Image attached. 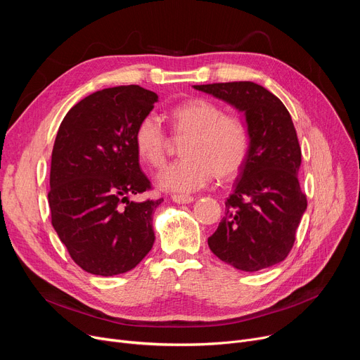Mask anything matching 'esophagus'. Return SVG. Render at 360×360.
I'll return each mask as SVG.
<instances>
[{"label":"esophagus","mask_w":360,"mask_h":360,"mask_svg":"<svg viewBox=\"0 0 360 360\" xmlns=\"http://www.w3.org/2000/svg\"><path fill=\"white\" fill-rule=\"evenodd\" d=\"M172 200L176 202V204H190L194 201V198L191 195H179V194H175L172 195Z\"/></svg>","instance_id":"obj_1"}]
</instances>
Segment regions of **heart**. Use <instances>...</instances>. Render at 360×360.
<instances>
[{
  "label": "heart",
  "instance_id": "b5f03b06",
  "mask_svg": "<svg viewBox=\"0 0 360 360\" xmlns=\"http://www.w3.org/2000/svg\"><path fill=\"white\" fill-rule=\"evenodd\" d=\"M174 134L184 139L182 159L166 166L156 176L160 190L193 193L209 184L214 175H235L250 155L251 134L238 115L202 98L188 99L167 112ZM134 146L139 158L151 167H160L167 156L169 140L160 120L148 113L137 125Z\"/></svg>",
  "mask_w": 360,
  "mask_h": 360
}]
</instances>
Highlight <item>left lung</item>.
<instances>
[{
	"label": "left lung",
	"instance_id": "left-lung-1",
	"mask_svg": "<svg viewBox=\"0 0 360 360\" xmlns=\"http://www.w3.org/2000/svg\"><path fill=\"white\" fill-rule=\"evenodd\" d=\"M194 89L242 112L251 134L248 159L209 247L238 270L269 269L289 255L308 204L297 179L302 153L290 113L271 91L252 82Z\"/></svg>",
	"mask_w": 360,
	"mask_h": 360
}]
</instances>
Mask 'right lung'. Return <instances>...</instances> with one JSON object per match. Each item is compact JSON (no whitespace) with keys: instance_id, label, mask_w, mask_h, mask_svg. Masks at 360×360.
Returning <instances> with one entry per match:
<instances>
[{"instance_id":"1","label":"right lung","mask_w":360,"mask_h":360,"mask_svg":"<svg viewBox=\"0 0 360 360\" xmlns=\"http://www.w3.org/2000/svg\"><path fill=\"white\" fill-rule=\"evenodd\" d=\"M158 102L140 86L109 87L74 105L56 134L48 202L72 261L96 276L134 269L155 243L160 200L129 201L150 190L134 146L139 122Z\"/></svg>"}]
</instances>
